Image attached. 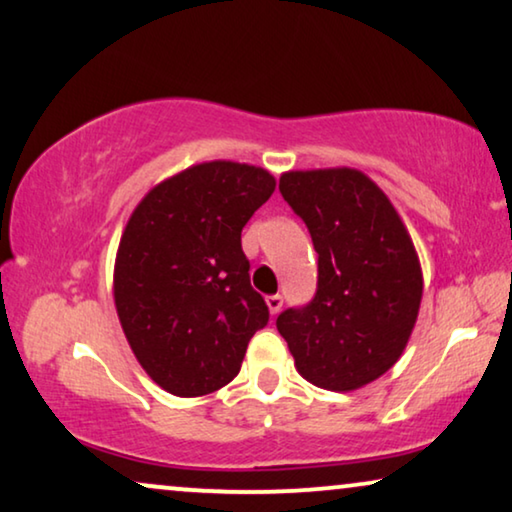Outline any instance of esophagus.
I'll list each match as a JSON object with an SVG mask.
<instances>
[{
  "label": "esophagus",
  "instance_id": "34e87169",
  "mask_svg": "<svg viewBox=\"0 0 512 512\" xmlns=\"http://www.w3.org/2000/svg\"><path fill=\"white\" fill-rule=\"evenodd\" d=\"M265 302H268L270 314H279L281 305H284V298H281V295H268V298H265Z\"/></svg>",
  "mask_w": 512,
  "mask_h": 512
}]
</instances>
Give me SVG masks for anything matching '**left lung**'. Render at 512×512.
<instances>
[{"mask_svg":"<svg viewBox=\"0 0 512 512\" xmlns=\"http://www.w3.org/2000/svg\"><path fill=\"white\" fill-rule=\"evenodd\" d=\"M279 191L305 221L318 279L314 298L281 311L277 330L309 383L358 390L395 365L416 325V249L388 196L358 170H295Z\"/></svg>","mask_w":512,"mask_h":512,"instance_id":"1","label":"left lung"}]
</instances>
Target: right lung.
<instances>
[{"mask_svg":"<svg viewBox=\"0 0 512 512\" xmlns=\"http://www.w3.org/2000/svg\"><path fill=\"white\" fill-rule=\"evenodd\" d=\"M272 191L268 170L210 161L161 182L133 210L117 249L115 307L131 351L170 395L224 388L268 325L242 228Z\"/></svg>","mask_w":512,"mask_h":512,"instance_id":"add662e5","label":"right lung"}]
</instances>
